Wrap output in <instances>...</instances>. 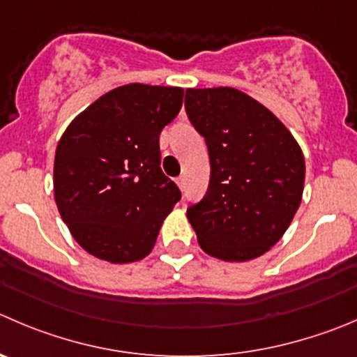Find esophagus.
Instances as JSON below:
<instances>
[{"mask_svg": "<svg viewBox=\"0 0 357 357\" xmlns=\"http://www.w3.org/2000/svg\"><path fill=\"white\" fill-rule=\"evenodd\" d=\"M176 185H178L179 188H183V185H185V176H179V178H176Z\"/></svg>", "mask_w": 357, "mask_h": 357, "instance_id": "1", "label": "esophagus"}]
</instances>
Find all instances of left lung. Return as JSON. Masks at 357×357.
Segmentation results:
<instances>
[{
  "label": "left lung",
  "mask_w": 357,
  "mask_h": 357,
  "mask_svg": "<svg viewBox=\"0 0 357 357\" xmlns=\"http://www.w3.org/2000/svg\"><path fill=\"white\" fill-rule=\"evenodd\" d=\"M185 108L211 162L206 197L186 213L199 245L223 261L265 255L302 202V148L271 109L231 86L186 89Z\"/></svg>",
  "instance_id": "8db88e82"
}]
</instances>
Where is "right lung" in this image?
Here are the masks:
<instances>
[{
  "mask_svg": "<svg viewBox=\"0 0 357 357\" xmlns=\"http://www.w3.org/2000/svg\"><path fill=\"white\" fill-rule=\"evenodd\" d=\"M181 86L129 83L92 102L61 136L54 197L89 255L109 263L146 258L181 199L160 169V132L183 106Z\"/></svg>",
  "mask_w": 357,
  "mask_h": 357,
  "instance_id": "add662e5",
  "label": "right lung"
}]
</instances>
